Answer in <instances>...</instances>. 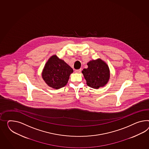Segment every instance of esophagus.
<instances>
[{"instance_id":"1","label":"esophagus","mask_w":149,"mask_h":149,"mask_svg":"<svg viewBox=\"0 0 149 149\" xmlns=\"http://www.w3.org/2000/svg\"><path fill=\"white\" fill-rule=\"evenodd\" d=\"M80 72H81V69H78V70H75V72L80 73Z\"/></svg>"}]
</instances>
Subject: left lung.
Here are the masks:
<instances>
[{
  "label": "left lung",
  "instance_id": "left-lung-1",
  "mask_svg": "<svg viewBox=\"0 0 149 149\" xmlns=\"http://www.w3.org/2000/svg\"><path fill=\"white\" fill-rule=\"evenodd\" d=\"M87 65L88 68L84 69L82 73L88 86L94 88L104 86L110 77L109 66L100 59L89 61Z\"/></svg>",
  "mask_w": 149,
  "mask_h": 149
}]
</instances>
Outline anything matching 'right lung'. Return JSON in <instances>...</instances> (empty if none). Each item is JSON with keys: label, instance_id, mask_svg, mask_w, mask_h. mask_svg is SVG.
<instances>
[{"label": "right lung", "instance_id": "1", "mask_svg": "<svg viewBox=\"0 0 149 149\" xmlns=\"http://www.w3.org/2000/svg\"><path fill=\"white\" fill-rule=\"evenodd\" d=\"M73 71L65 61L54 55L46 63L42 72V78L49 86L58 89L66 85Z\"/></svg>", "mask_w": 149, "mask_h": 149}]
</instances>
